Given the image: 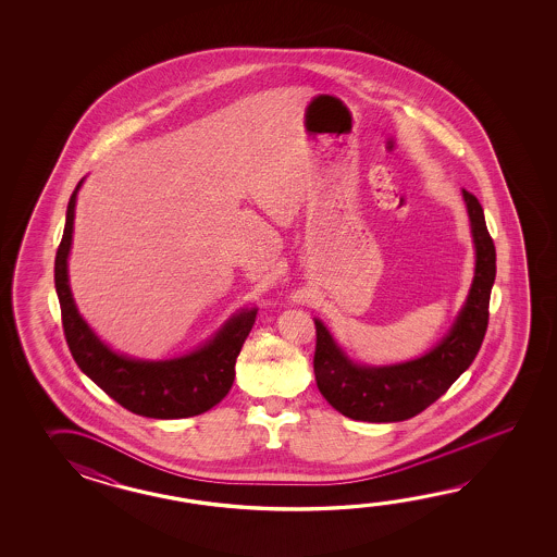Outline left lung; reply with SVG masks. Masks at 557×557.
I'll return each mask as SVG.
<instances>
[{
  "label": "left lung",
  "mask_w": 557,
  "mask_h": 557,
  "mask_svg": "<svg viewBox=\"0 0 557 557\" xmlns=\"http://www.w3.org/2000/svg\"><path fill=\"white\" fill-rule=\"evenodd\" d=\"M463 201L472 221L475 274L466 307L434 350L396 367H358L334 344L324 324L314 320L317 386L341 414L364 422L408 420L436 403L472 364L487 331L490 295L496 281V247L475 195L463 189Z\"/></svg>",
  "instance_id": "1"
}]
</instances>
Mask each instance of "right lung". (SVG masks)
<instances>
[{"mask_svg": "<svg viewBox=\"0 0 557 557\" xmlns=\"http://www.w3.org/2000/svg\"><path fill=\"white\" fill-rule=\"evenodd\" d=\"M79 187L82 183L73 190L67 205L65 228L55 255V290L60 296L63 334L73 360L101 391L133 414L189 418L211 410L233 386L235 362L255 324L257 310H243L226 322L211 343L185 358L143 362L109 350L79 317L67 283V255Z\"/></svg>", "mask_w": 557, "mask_h": 557, "instance_id": "1", "label": "right lung"}]
</instances>
